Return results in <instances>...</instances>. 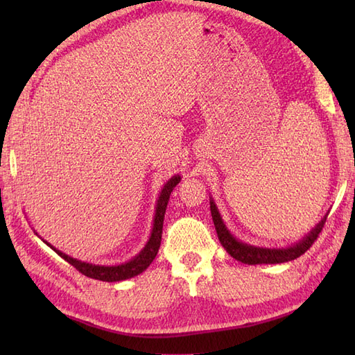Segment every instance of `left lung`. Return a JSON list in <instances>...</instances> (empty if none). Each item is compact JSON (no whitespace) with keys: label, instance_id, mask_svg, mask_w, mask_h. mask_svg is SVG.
Returning a JSON list of instances; mask_svg holds the SVG:
<instances>
[{"label":"left lung","instance_id":"1","mask_svg":"<svg viewBox=\"0 0 355 355\" xmlns=\"http://www.w3.org/2000/svg\"><path fill=\"white\" fill-rule=\"evenodd\" d=\"M210 214H212L216 235L223 247L227 250L232 258H235L243 263H248V266H256V263H282L299 258L300 254H304L314 244V241L318 239L319 233L322 232L323 224L327 221L325 216L306 236H304L294 245L286 248H263L241 243V241L233 236L227 227H225L223 218L220 212H218V207L212 198H210Z\"/></svg>","mask_w":355,"mask_h":355}]
</instances>
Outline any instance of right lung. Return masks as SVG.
Listing matches in <instances>:
<instances>
[{
  "instance_id": "right-lung-1",
  "label": "right lung",
  "mask_w": 355,
  "mask_h": 355,
  "mask_svg": "<svg viewBox=\"0 0 355 355\" xmlns=\"http://www.w3.org/2000/svg\"><path fill=\"white\" fill-rule=\"evenodd\" d=\"M180 180H182V177L173 175L169 182L164 184V187L160 192V197L157 200L153 232H150L149 241L146 243V245L143 247V250L137 256H134L131 261H128L125 263H119V266H96V263L82 262L79 259L71 258L69 254L62 253L61 250H56V248L50 245L47 241H44V243L50 248H53V250L61 256V258H64L67 262L71 263L74 268L80 271L82 275H85L87 277L97 279V281H103V282H117V281H125V279L137 276L149 267V263L155 259V256L158 253V248H160V244H162V232H163L166 206H168L171 192L173 191V187L180 183Z\"/></svg>"
}]
</instances>
